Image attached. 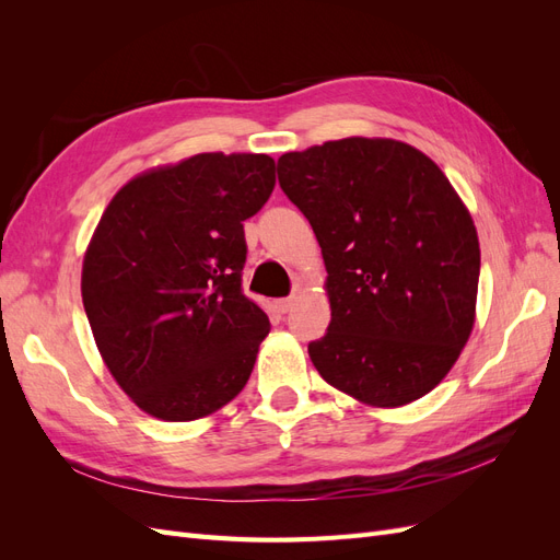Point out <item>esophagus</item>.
<instances>
[{"mask_svg":"<svg viewBox=\"0 0 560 560\" xmlns=\"http://www.w3.org/2000/svg\"><path fill=\"white\" fill-rule=\"evenodd\" d=\"M276 306L280 313H290L294 306H296V296H287V299H280L276 301Z\"/></svg>","mask_w":560,"mask_h":560,"instance_id":"1","label":"esophagus"}]
</instances>
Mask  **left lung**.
Segmentation results:
<instances>
[{"mask_svg":"<svg viewBox=\"0 0 560 560\" xmlns=\"http://www.w3.org/2000/svg\"><path fill=\"white\" fill-rule=\"evenodd\" d=\"M322 247L331 308L308 346L319 376L376 409L446 378L477 319L481 249L448 177L420 149L346 138L278 159Z\"/></svg>","mask_w":560,"mask_h":560,"instance_id":"8db88e82","label":"left lung"}]
</instances>
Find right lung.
<instances>
[{"label":"right lung","instance_id":"obj_1","mask_svg":"<svg viewBox=\"0 0 560 560\" xmlns=\"http://www.w3.org/2000/svg\"><path fill=\"white\" fill-rule=\"evenodd\" d=\"M273 186L266 154H196L135 175L100 217L83 308L109 374L144 413L198 420L245 387L270 322L241 290L243 222Z\"/></svg>","mask_w":560,"mask_h":560}]
</instances>
